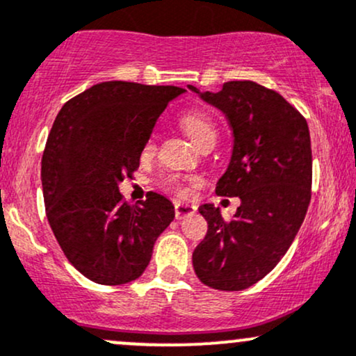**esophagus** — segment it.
Returning <instances> with one entry per match:
<instances>
[{
	"label": "esophagus",
	"instance_id": "1",
	"mask_svg": "<svg viewBox=\"0 0 356 356\" xmlns=\"http://www.w3.org/2000/svg\"><path fill=\"white\" fill-rule=\"evenodd\" d=\"M174 207H175V219H184L186 216L194 214V212L197 211V207H195L194 204H191V202L177 201L174 204Z\"/></svg>",
	"mask_w": 356,
	"mask_h": 356
}]
</instances>
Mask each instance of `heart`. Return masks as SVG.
<instances>
[{
	"label": "heart",
	"mask_w": 356,
	"mask_h": 356,
	"mask_svg": "<svg viewBox=\"0 0 356 356\" xmlns=\"http://www.w3.org/2000/svg\"><path fill=\"white\" fill-rule=\"evenodd\" d=\"M181 127L195 145L201 144V142L206 140L207 137H216L214 122H212L206 113L197 112V110H192V112L184 113L181 117ZM152 147H154L152 142H149L145 149L152 150ZM174 189L177 191L179 194H186L187 192L186 187L177 186V184H174Z\"/></svg>",
	"instance_id": "b5f03b06"
}]
</instances>
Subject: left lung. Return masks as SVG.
<instances>
[{
  "label": "left lung",
  "instance_id": "8db88e82",
  "mask_svg": "<svg viewBox=\"0 0 356 356\" xmlns=\"http://www.w3.org/2000/svg\"><path fill=\"white\" fill-rule=\"evenodd\" d=\"M189 90L229 120L232 155L216 194L241 199L231 220L214 204L199 207L207 234L192 252V266L209 288L241 291L280 263L303 224L313 172L308 124L256 81H227L218 93Z\"/></svg>",
  "mask_w": 356,
  "mask_h": 356
}]
</instances>
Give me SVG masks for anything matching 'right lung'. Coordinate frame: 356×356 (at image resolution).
Listing matches in <instances>:
<instances>
[{
  "mask_svg": "<svg viewBox=\"0 0 356 356\" xmlns=\"http://www.w3.org/2000/svg\"><path fill=\"white\" fill-rule=\"evenodd\" d=\"M184 92L102 81L68 100L53 122L42 159L47 218L67 259L93 283L137 280L174 220L164 195L130 206L118 184L138 169L155 122Z\"/></svg>",
  "mask_w": 356,
  "mask_h": 356,
  "instance_id": "add662e5",
  "label": "right lung"
}]
</instances>
